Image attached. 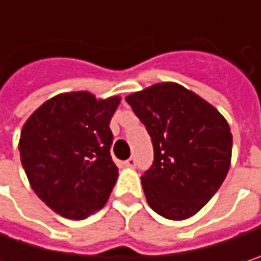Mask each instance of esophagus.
Segmentation results:
<instances>
[{"mask_svg":"<svg viewBox=\"0 0 261 261\" xmlns=\"http://www.w3.org/2000/svg\"><path fill=\"white\" fill-rule=\"evenodd\" d=\"M122 164H124L125 167H136V158H134V156H130L128 160L122 161Z\"/></svg>","mask_w":261,"mask_h":261,"instance_id":"esophagus-1","label":"esophagus"}]
</instances>
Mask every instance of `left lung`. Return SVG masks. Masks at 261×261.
<instances>
[{
	"mask_svg": "<svg viewBox=\"0 0 261 261\" xmlns=\"http://www.w3.org/2000/svg\"><path fill=\"white\" fill-rule=\"evenodd\" d=\"M125 100L154 146V163L142 176L149 206L169 220L193 217L218 191L230 167L233 137L224 116L173 82Z\"/></svg>",
	"mask_w": 261,
	"mask_h": 261,
	"instance_id": "8db88e82",
	"label": "left lung"
}]
</instances>
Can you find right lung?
Returning a JSON list of instances; mask_svg holds the SVG:
<instances>
[{
  "mask_svg": "<svg viewBox=\"0 0 261 261\" xmlns=\"http://www.w3.org/2000/svg\"><path fill=\"white\" fill-rule=\"evenodd\" d=\"M119 97L97 100L86 91L60 94L25 122L19 151L37 196L68 220L100 211L118 178L110 119Z\"/></svg>",
  "mask_w": 261,
  "mask_h": 261,
  "instance_id": "obj_1",
  "label": "right lung"
}]
</instances>
